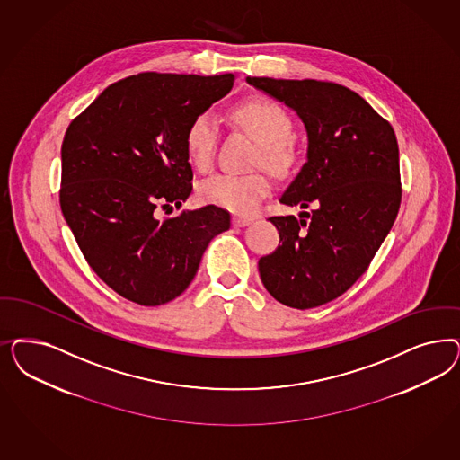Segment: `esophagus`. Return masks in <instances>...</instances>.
Returning a JSON list of instances; mask_svg holds the SVG:
<instances>
[{
  "label": "esophagus",
  "instance_id": "1",
  "mask_svg": "<svg viewBox=\"0 0 460 460\" xmlns=\"http://www.w3.org/2000/svg\"><path fill=\"white\" fill-rule=\"evenodd\" d=\"M252 218H249V217H234L232 218V223L235 225V226H245V225H249V223H252Z\"/></svg>",
  "mask_w": 460,
  "mask_h": 460
}]
</instances>
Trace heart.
<instances>
[{
	"mask_svg": "<svg viewBox=\"0 0 460 460\" xmlns=\"http://www.w3.org/2000/svg\"><path fill=\"white\" fill-rule=\"evenodd\" d=\"M232 119L259 144L257 163L281 172L295 159V147L289 140L291 119L281 104L266 96H253L232 110ZM218 142V125L208 113L196 115L184 134L188 161L199 171L213 163ZM270 191V179L264 172L251 174H215L203 181L198 196L208 205L225 208L235 213H253Z\"/></svg>",
	"mask_w": 460,
	"mask_h": 460,
	"instance_id": "obj_1",
	"label": "heart"
}]
</instances>
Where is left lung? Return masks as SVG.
Wrapping results in <instances>:
<instances>
[{
	"label": "left lung",
	"instance_id": "left-lung-1",
	"mask_svg": "<svg viewBox=\"0 0 460 460\" xmlns=\"http://www.w3.org/2000/svg\"><path fill=\"white\" fill-rule=\"evenodd\" d=\"M253 88L293 108L308 135L306 163L270 217L278 249L259 259L267 291L308 310L343 295L366 272L398 217L400 150L393 127L356 91L314 79L247 77Z\"/></svg>",
	"mask_w": 460,
	"mask_h": 460
}]
</instances>
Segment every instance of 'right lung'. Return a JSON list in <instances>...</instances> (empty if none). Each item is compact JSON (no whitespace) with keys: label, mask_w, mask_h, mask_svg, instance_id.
Returning a JSON list of instances; mask_svg holds the SVG:
<instances>
[{"label":"right lung","mask_w":460,"mask_h":460,"mask_svg":"<svg viewBox=\"0 0 460 460\" xmlns=\"http://www.w3.org/2000/svg\"><path fill=\"white\" fill-rule=\"evenodd\" d=\"M235 75H128L75 117L62 142L60 209L89 267L142 306L178 297L211 238L230 228L215 205L157 220L193 191L184 148L190 121L223 98Z\"/></svg>","instance_id":"add662e5"}]
</instances>
